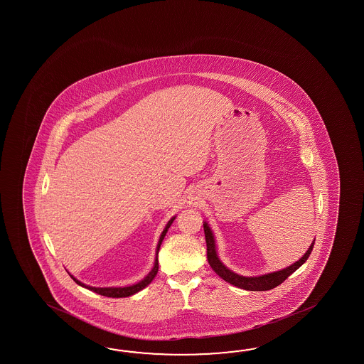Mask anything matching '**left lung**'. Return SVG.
Instances as JSON below:
<instances>
[{
  "label": "left lung",
  "instance_id": "obj_1",
  "mask_svg": "<svg viewBox=\"0 0 364 364\" xmlns=\"http://www.w3.org/2000/svg\"><path fill=\"white\" fill-rule=\"evenodd\" d=\"M204 234H205V242H207V259H208V263L212 267V269L216 272L217 274L221 279H225L226 282L232 284L234 287L245 289V290H251V291H265V290H271V289L281 285L291 273H294L309 259V254L314 248V243H315V242H312L307 252L296 263L287 267L285 269L263 274L259 277H243V276H240L230 269H228L217 257L215 240H213V235H212V232H210L207 223H204Z\"/></svg>",
  "mask_w": 364,
  "mask_h": 364
}]
</instances>
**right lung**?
<instances>
[{
  "label": "right lung",
  "instance_id": "1",
  "mask_svg": "<svg viewBox=\"0 0 364 364\" xmlns=\"http://www.w3.org/2000/svg\"><path fill=\"white\" fill-rule=\"evenodd\" d=\"M174 218L176 217H173L171 221L166 224L165 226V229H164L163 234H161V237H160V240H159V245H157V251H156V255L159 254V250H160V246H161V242H163L164 237H165V234L168 232V229L171 228V225L173 224V221H174ZM157 271H159V260H157V256H156L155 260V267L152 268V271L149 272V274H148L147 277L144 279H141L140 282L138 284H135V285H132V287H87L85 284H82L80 281H77L75 277H73L71 274H70V277L74 279L75 282H77V285H80V287H85V289H88V290H92L95 293H97V294L104 295V296H109V298H124V296H129V295L135 294V293H138L140 291L141 289H144V287L149 285L151 282H152V279H155L156 274H157Z\"/></svg>",
  "mask_w": 364,
  "mask_h": 364
}]
</instances>
